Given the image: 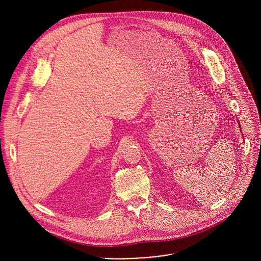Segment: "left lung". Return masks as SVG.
Returning a JSON list of instances; mask_svg holds the SVG:
<instances>
[{"mask_svg": "<svg viewBox=\"0 0 261 261\" xmlns=\"http://www.w3.org/2000/svg\"><path fill=\"white\" fill-rule=\"evenodd\" d=\"M238 123H239V122H238ZM240 129H241V127H240Z\"/></svg>", "mask_w": 261, "mask_h": 261, "instance_id": "left-lung-1", "label": "left lung"}]
</instances>
